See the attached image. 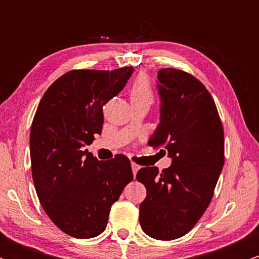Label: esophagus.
I'll list each match as a JSON object with an SVG mask.
<instances>
[{
	"label": "esophagus",
	"instance_id": "1",
	"mask_svg": "<svg viewBox=\"0 0 259 259\" xmlns=\"http://www.w3.org/2000/svg\"><path fill=\"white\" fill-rule=\"evenodd\" d=\"M139 168H140V167H139L138 164H135V163H132V169H133V174H134V177H135L136 173H138Z\"/></svg>",
	"mask_w": 259,
	"mask_h": 259
}]
</instances>
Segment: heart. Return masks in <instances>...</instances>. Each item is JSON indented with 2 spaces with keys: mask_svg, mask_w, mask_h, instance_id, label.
<instances>
[{
  "mask_svg": "<svg viewBox=\"0 0 259 259\" xmlns=\"http://www.w3.org/2000/svg\"><path fill=\"white\" fill-rule=\"evenodd\" d=\"M130 100H132V103L146 102L150 105L152 103L153 89L147 76L140 75L135 79L132 89H130Z\"/></svg>",
  "mask_w": 259,
  "mask_h": 259,
  "instance_id": "b5f03b06",
  "label": "heart"
}]
</instances>
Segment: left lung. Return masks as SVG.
<instances>
[{
    "label": "left lung",
    "mask_w": 259,
    "mask_h": 259,
    "mask_svg": "<svg viewBox=\"0 0 259 259\" xmlns=\"http://www.w3.org/2000/svg\"><path fill=\"white\" fill-rule=\"evenodd\" d=\"M159 124L148 145L163 147L170 167H144L136 179L146 187L140 225L157 240L179 239L200 221L224 165V132L212 96L191 74L158 70Z\"/></svg>",
    "instance_id": "8db88e82"
}]
</instances>
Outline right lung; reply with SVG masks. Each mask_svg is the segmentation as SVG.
<instances>
[{"instance_id": "right-lung-1", "label": "right lung", "mask_w": 259, "mask_h": 259, "mask_svg": "<svg viewBox=\"0 0 259 259\" xmlns=\"http://www.w3.org/2000/svg\"><path fill=\"white\" fill-rule=\"evenodd\" d=\"M133 67L72 70L47 89L30 130L32 180L41 206L65 234L103 233L112 204L133 180L130 160H99L82 151L102 133V107L123 90Z\"/></svg>"}]
</instances>
